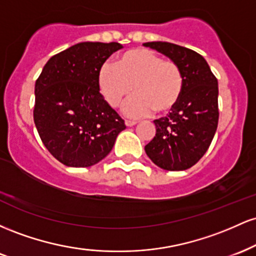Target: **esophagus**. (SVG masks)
Here are the masks:
<instances>
[{
	"label": "esophagus",
	"instance_id": "1",
	"mask_svg": "<svg viewBox=\"0 0 256 256\" xmlns=\"http://www.w3.org/2000/svg\"><path fill=\"white\" fill-rule=\"evenodd\" d=\"M137 122H131V120H125V125L128 126V128H131V126H134Z\"/></svg>",
	"mask_w": 256,
	"mask_h": 256
}]
</instances>
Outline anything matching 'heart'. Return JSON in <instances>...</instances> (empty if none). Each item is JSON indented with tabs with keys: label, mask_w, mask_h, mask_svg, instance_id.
<instances>
[{
	"label": "heart",
	"mask_w": 256,
	"mask_h": 256,
	"mask_svg": "<svg viewBox=\"0 0 256 256\" xmlns=\"http://www.w3.org/2000/svg\"><path fill=\"white\" fill-rule=\"evenodd\" d=\"M100 92L108 104L118 108L134 91L124 107L128 118H144L152 110L167 113L178 104L183 92L184 76L178 64L164 60L146 48L122 54L116 64L104 62L98 74Z\"/></svg>",
	"instance_id": "obj_1"
}]
</instances>
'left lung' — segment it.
<instances>
[{
  "instance_id": "1",
  "label": "left lung",
  "mask_w": 256,
  "mask_h": 256,
  "mask_svg": "<svg viewBox=\"0 0 256 256\" xmlns=\"http://www.w3.org/2000/svg\"><path fill=\"white\" fill-rule=\"evenodd\" d=\"M144 46L179 64L184 86L171 113L154 120L156 134L144 146L149 158L166 171H184L195 165L210 148L218 128V80L207 61L196 52L168 42Z\"/></svg>"
}]
</instances>
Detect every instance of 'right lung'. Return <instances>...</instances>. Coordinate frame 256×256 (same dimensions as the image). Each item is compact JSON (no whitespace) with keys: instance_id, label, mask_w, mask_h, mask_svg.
<instances>
[{"instance_id":"1","label":"right lung","mask_w":256,"mask_h":256,"mask_svg":"<svg viewBox=\"0 0 256 256\" xmlns=\"http://www.w3.org/2000/svg\"><path fill=\"white\" fill-rule=\"evenodd\" d=\"M120 43L83 42L48 60L34 85V120L43 144L68 167H90L110 154L124 120L104 101L98 70Z\"/></svg>"}]
</instances>
